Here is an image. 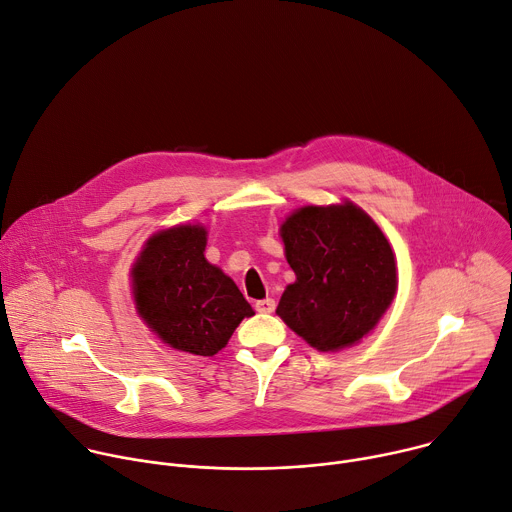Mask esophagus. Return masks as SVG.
<instances>
[{
  "instance_id": "esophagus-1",
  "label": "esophagus",
  "mask_w": 512,
  "mask_h": 512,
  "mask_svg": "<svg viewBox=\"0 0 512 512\" xmlns=\"http://www.w3.org/2000/svg\"><path fill=\"white\" fill-rule=\"evenodd\" d=\"M274 307H276L274 299H260V301L254 303V309H256L258 313H272Z\"/></svg>"
}]
</instances>
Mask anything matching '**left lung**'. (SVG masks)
Returning <instances> with one entry per match:
<instances>
[{
	"instance_id": "1",
	"label": "left lung",
	"mask_w": 512,
	"mask_h": 512,
	"mask_svg": "<svg viewBox=\"0 0 512 512\" xmlns=\"http://www.w3.org/2000/svg\"><path fill=\"white\" fill-rule=\"evenodd\" d=\"M297 280L276 307L309 346H352L388 309L396 291L394 254L380 227L354 203L303 207L280 227Z\"/></svg>"
}]
</instances>
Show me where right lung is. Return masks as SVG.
Segmentation results:
<instances>
[{
    "mask_svg": "<svg viewBox=\"0 0 512 512\" xmlns=\"http://www.w3.org/2000/svg\"><path fill=\"white\" fill-rule=\"evenodd\" d=\"M207 232L179 225L152 236L140 254L134 301L148 327L170 348L217 354L254 311L236 282L203 256Z\"/></svg>",
    "mask_w": 512,
    "mask_h": 512,
    "instance_id": "right-lung-1",
    "label": "right lung"
}]
</instances>
